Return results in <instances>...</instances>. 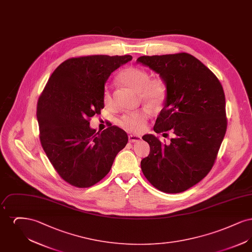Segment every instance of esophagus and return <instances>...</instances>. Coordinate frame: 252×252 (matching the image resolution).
Masks as SVG:
<instances>
[{"label":"esophagus","instance_id":"34e87169","mask_svg":"<svg viewBox=\"0 0 252 252\" xmlns=\"http://www.w3.org/2000/svg\"><path fill=\"white\" fill-rule=\"evenodd\" d=\"M140 140H141V137L138 135H129L128 136L129 143H136V142H139Z\"/></svg>","mask_w":252,"mask_h":252}]
</instances>
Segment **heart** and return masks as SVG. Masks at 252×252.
I'll list each match as a JSON object with an SVG mask.
<instances>
[{"mask_svg":"<svg viewBox=\"0 0 252 252\" xmlns=\"http://www.w3.org/2000/svg\"><path fill=\"white\" fill-rule=\"evenodd\" d=\"M118 79L122 84L140 93L142 100L149 106L157 107L164 99L165 88L163 84L158 79H149V74L143 69L127 67L119 73ZM103 100L106 107L113 105V99L108 88L104 90ZM148 118L149 112L142 109L124 114L118 120V125L126 131L141 132L145 128Z\"/></svg>","mask_w":252,"mask_h":252,"instance_id":"obj_1","label":"heart"}]
</instances>
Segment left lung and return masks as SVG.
<instances>
[{"label": "left lung", "instance_id": "1", "mask_svg": "<svg viewBox=\"0 0 252 252\" xmlns=\"http://www.w3.org/2000/svg\"><path fill=\"white\" fill-rule=\"evenodd\" d=\"M137 62L158 73L166 86L154 131L163 136L173 133L167 144L155 135L143 136L150 152L141 161L142 171L158 190L184 192L211 171L225 137L223 87L214 72L187 53L143 56Z\"/></svg>", "mask_w": 252, "mask_h": 252}]
</instances>
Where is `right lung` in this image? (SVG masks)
I'll return each mask as SVG.
<instances>
[{
	"instance_id": "obj_1",
	"label": "right lung",
	"mask_w": 252,
	"mask_h": 252,
	"mask_svg": "<svg viewBox=\"0 0 252 252\" xmlns=\"http://www.w3.org/2000/svg\"><path fill=\"white\" fill-rule=\"evenodd\" d=\"M131 56L95 55L65 60L54 71L38 98L39 139L60 177L78 188L104 179L126 145V132L116 126L99 133L90 118L104 108L105 83Z\"/></svg>"
}]
</instances>
